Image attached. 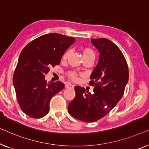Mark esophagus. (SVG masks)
I'll return each instance as SVG.
<instances>
[{
    "label": "esophagus",
    "mask_w": 149,
    "mask_h": 149,
    "mask_svg": "<svg viewBox=\"0 0 149 149\" xmlns=\"http://www.w3.org/2000/svg\"><path fill=\"white\" fill-rule=\"evenodd\" d=\"M65 87L67 88H74V85H72V84H67L65 85Z\"/></svg>",
    "instance_id": "obj_1"
}]
</instances>
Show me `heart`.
<instances>
[{"mask_svg": "<svg viewBox=\"0 0 149 149\" xmlns=\"http://www.w3.org/2000/svg\"><path fill=\"white\" fill-rule=\"evenodd\" d=\"M82 54H83L84 59H94L95 58V53L92 49L89 47H83L81 49ZM70 53V50H67L66 52L63 53V56H62V59L63 60H65V59H68ZM69 77H70L71 79H73V80H77V75L76 73L74 72H70L68 74Z\"/></svg>", "mask_w": 149, "mask_h": 149, "instance_id": "heart-1", "label": "heart"}]
</instances>
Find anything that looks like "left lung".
Instances as JSON below:
<instances>
[{
	"label": "left lung",
	"mask_w": 149,
	"mask_h": 149,
	"mask_svg": "<svg viewBox=\"0 0 149 149\" xmlns=\"http://www.w3.org/2000/svg\"><path fill=\"white\" fill-rule=\"evenodd\" d=\"M100 52L99 60L90 75L92 94L84 88L75 86V96L68 106L71 116L93 123L107 115L122 98L128 83V68L120 49L109 39H92Z\"/></svg>",
	"instance_id": "1"
}]
</instances>
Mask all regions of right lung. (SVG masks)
Segmentation results:
<instances>
[{"label":"right lung","instance_id":"1","mask_svg":"<svg viewBox=\"0 0 149 149\" xmlns=\"http://www.w3.org/2000/svg\"><path fill=\"white\" fill-rule=\"evenodd\" d=\"M74 42V37L49 33L22 50L13 82L18 102L25 114L40 118L49 112L51 99L65 85L59 81L47 83L45 75L51 68L60 63L63 53Z\"/></svg>","mask_w":149,"mask_h":149}]
</instances>
